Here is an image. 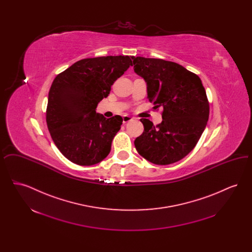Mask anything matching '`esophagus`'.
<instances>
[{
  "label": "esophagus",
  "mask_w": 252,
  "mask_h": 252,
  "mask_svg": "<svg viewBox=\"0 0 252 252\" xmlns=\"http://www.w3.org/2000/svg\"><path fill=\"white\" fill-rule=\"evenodd\" d=\"M131 120V117L128 116V115H124V116H123V123H124V124H126V123H127V122H129V121Z\"/></svg>",
  "instance_id": "34e87169"
}]
</instances>
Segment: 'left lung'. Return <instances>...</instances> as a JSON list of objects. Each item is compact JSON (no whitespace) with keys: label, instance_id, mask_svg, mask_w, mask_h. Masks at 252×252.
I'll return each mask as SVG.
<instances>
[{"label":"left lung","instance_id":"1","mask_svg":"<svg viewBox=\"0 0 252 252\" xmlns=\"http://www.w3.org/2000/svg\"><path fill=\"white\" fill-rule=\"evenodd\" d=\"M134 71L144 77L160 124L142 118L144 132L134 141L138 153L152 163L167 165L187 156L199 141L210 114L209 100L197 74L176 62L132 57Z\"/></svg>","mask_w":252,"mask_h":252}]
</instances>
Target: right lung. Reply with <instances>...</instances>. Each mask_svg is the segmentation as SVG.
<instances>
[{"label": "right lung", "mask_w": 252, "mask_h": 252, "mask_svg": "<svg viewBox=\"0 0 252 252\" xmlns=\"http://www.w3.org/2000/svg\"><path fill=\"white\" fill-rule=\"evenodd\" d=\"M132 57L90 58L59 73L50 88L46 123L62 155L78 165H94L110 152L123 118L96 113L98 102L132 66Z\"/></svg>", "instance_id": "1"}]
</instances>
